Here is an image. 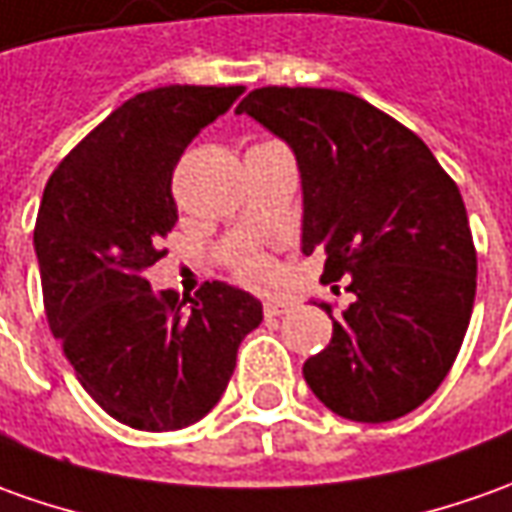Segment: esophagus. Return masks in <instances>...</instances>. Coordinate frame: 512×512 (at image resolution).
<instances>
[{
    "label": "esophagus",
    "mask_w": 512,
    "mask_h": 512,
    "mask_svg": "<svg viewBox=\"0 0 512 512\" xmlns=\"http://www.w3.org/2000/svg\"><path fill=\"white\" fill-rule=\"evenodd\" d=\"M288 308H291V305H288V302H277V300H271V302H266V305H263V314L269 316V319H274V316H283V314H288Z\"/></svg>",
    "instance_id": "1"
}]
</instances>
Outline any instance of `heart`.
<instances>
[{"label":"heart","mask_w":512,"mask_h":512,"mask_svg":"<svg viewBox=\"0 0 512 512\" xmlns=\"http://www.w3.org/2000/svg\"><path fill=\"white\" fill-rule=\"evenodd\" d=\"M235 274L241 277L246 285H255V288H269L277 280V266L269 255L255 252V249H246L241 255L235 257Z\"/></svg>","instance_id":"1"}]
</instances>
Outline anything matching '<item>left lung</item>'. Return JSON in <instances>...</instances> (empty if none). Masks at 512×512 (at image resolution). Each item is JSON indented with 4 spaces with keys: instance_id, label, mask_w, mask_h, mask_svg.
<instances>
[{
    "instance_id": "8db88e82",
    "label": "left lung",
    "mask_w": 512,
    "mask_h": 512,
    "mask_svg": "<svg viewBox=\"0 0 512 512\" xmlns=\"http://www.w3.org/2000/svg\"><path fill=\"white\" fill-rule=\"evenodd\" d=\"M249 114L285 139L302 173V252L353 302L302 375L330 412L358 423L409 415L443 384L476 294L460 187L429 145L373 103L311 86H263Z\"/></svg>"
}]
</instances>
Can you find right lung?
<instances>
[{
	"mask_svg": "<svg viewBox=\"0 0 512 512\" xmlns=\"http://www.w3.org/2000/svg\"><path fill=\"white\" fill-rule=\"evenodd\" d=\"M243 86H159L134 95L52 170L38 207L44 311L81 387L131 429L173 431L221 401L263 305L204 283L196 297L154 291L142 271L168 249L179 212L173 170Z\"/></svg>",
	"mask_w": 512,
	"mask_h": 512,
	"instance_id": "1",
	"label": "right lung"
}]
</instances>
